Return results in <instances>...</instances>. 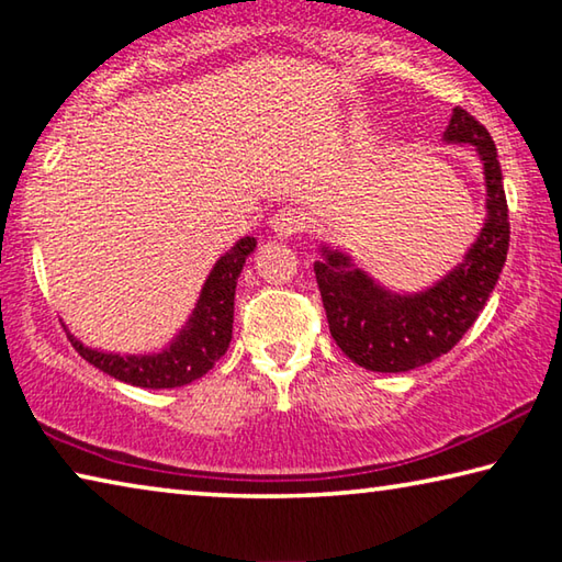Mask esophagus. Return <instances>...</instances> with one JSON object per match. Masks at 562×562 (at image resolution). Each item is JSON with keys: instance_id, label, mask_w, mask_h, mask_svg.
<instances>
[{"instance_id": "esophagus-1", "label": "esophagus", "mask_w": 562, "mask_h": 562, "mask_svg": "<svg viewBox=\"0 0 562 562\" xmlns=\"http://www.w3.org/2000/svg\"><path fill=\"white\" fill-rule=\"evenodd\" d=\"M304 227V217L300 211H294V207H282L272 215V231L282 240H288V237H294L297 233H302Z\"/></svg>"}]
</instances>
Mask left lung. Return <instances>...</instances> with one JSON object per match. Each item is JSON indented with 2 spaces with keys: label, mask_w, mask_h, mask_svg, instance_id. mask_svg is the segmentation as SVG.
I'll list each match as a JSON object with an SVG mask.
<instances>
[{
  "label": "left lung",
  "mask_w": 562,
  "mask_h": 562,
  "mask_svg": "<svg viewBox=\"0 0 562 562\" xmlns=\"http://www.w3.org/2000/svg\"><path fill=\"white\" fill-rule=\"evenodd\" d=\"M443 140L475 146L486 176V223L461 265L429 290L398 294L359 270L347 252L319 247L315 274L329 331L337 347L369 372H408L451 351L479 319L506 265L508 203L491 133L456 106Z\"/></svg>",
  "instance_id": "1"
}]
</instances>
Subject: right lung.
Listing matches in <instances>:
<instances>
[{"instance_id": "obj_1", "label": "right lung", "mask_w": 562, "mask_h": 562, "mask_svg": "<svg viewBox=\"0 0 562 562\" xmlns=\"http://www.w3.org/2000/svg\"><path fill=\"white\" fill-rule=\"evenodd\" d=\"M255 245H258L255 237H243L215 262L193 315L158 355H113V351L91 349L69 335L74 349L103 374L133 386L176 389L195 382L211 372L215 361L231 347L237 278Z\"/></svg>"}]
</instances>
